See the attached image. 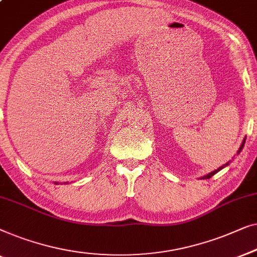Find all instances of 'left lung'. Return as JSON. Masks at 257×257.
<instances>
[{
  "label": "left lung",
  "instance_id": "1",
  "mask_svg": "<svg viewBox=\"0 0 257 257\" xmlns=\"http://www.w3.org/2000/svg\"><path fill=\"white\" fill-rule=\"evenodd\" d=\"M244 143H245V139L243 140V142H242V144H241V147H240V148H238V150H237V154H240V151L242 150V148H243V146H244ZM228 164H229V162H228V163H226L225 165L220 166V168H219V169H216V170H214V171L209 172V173H208V175H206V176H204V177H202V179H208V178H211V177H212V176H214L216 172H219V171H220V170H221V169H223V168H225V166H227V165H228Z\"/></svg>",
  "mask_w": 257,
  "mask_h": 257
}]
</instances>
